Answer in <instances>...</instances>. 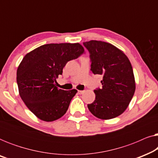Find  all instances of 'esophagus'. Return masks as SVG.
Returning a JSON list of instances; mask_svg holds the SVG:
<instances>
[{
	"label": "esophagus",
	"mask_w": 158,
	"mask_h": 158,
	"mask_svg": "<svg viewBox=\"0 0 158 158\" xmlns=\"http://www.w3.org/2000/svg\"><path fill=\"white\" fill-rule=\"evenodd\" d=\"M77 93H78L79 94H83V93H84V90H78V91H77Z\"/></svg>",
	"instance_id": "34e87169"
}]
</instances>
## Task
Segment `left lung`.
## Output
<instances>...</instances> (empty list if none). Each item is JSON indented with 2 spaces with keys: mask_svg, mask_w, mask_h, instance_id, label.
Listing matches in <instances>:
<instances>
[{
  "mask_svg": "<svg viewBox=\"0 0 158 158\" xmlns=\"http://www.w3.org/2000/svg\"><path fill=\"white\" fill-rule=\"evenodd\" d=\"M90 53V70L101 75L102 87L94 90L95 101L88 108L101 119L119 116L128 107L135 91L133 69L122 50L109 43L90 40L83 42Z\"/></svg>",
  "mask_w": 158,
  "mask_h": 158,
  "instance_id": "1",
  "label": "left lung"
}]
</instances>
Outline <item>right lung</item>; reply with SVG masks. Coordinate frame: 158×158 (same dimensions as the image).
Segmentation results:
<instances>
[{
    "mask_svg": "<svg viewBox=\"0 0 158 158\" xmlns=\"http://www.w3.org/2000/svg\"><path fill=\"white\" fill-rule=\"evenodd\" d=\"M85 52L79 43L47 44L27 54L16 73L19 95L30 111L41 120L53 122L68 111L77 90L55 85L67 62Z\"/></svg>",
    "mask_w": 158,
    "mask_h": 158,
    "instance_id": "1",
    "label": "right lung"
}]
</instances>
